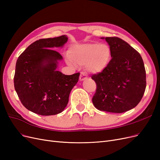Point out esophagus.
Listing matches in <instances>:
<instances>
[{"label": "esophagus", "instance_id": "obj_1", "mask_svg": "<svg viewBox=\"0 0 160 160\" xmlns=\"http://www.w3.org/2000/svg\"><path fill=\"white\" fill-rule=\"evenodd\" d=\"M87 75L85 73V72H81V75H80V77H79V80L81 81H83L85 79H87Z\"/></svg>", "mask_w": 160, "mask_h": 160}]
</instances>
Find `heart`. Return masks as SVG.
<instances>
[{
  "label": "heart",
  "mask_w": 160,
  "mask_h": 160,
  "mask_svg": "<svg viewBox=\"0 0 160 160\" xmlns=\"http://www.w3.org/2000/svg\"><path fill=\"white\" fill-rule=\"evenodd\" d=\"M111 56V48L105 43L77 44L71 47L67 61L70 65H85L91 73L99 74L107 68Z\"/></svg>",
  "instance_id": "b5f03b06"
}]
</instances>
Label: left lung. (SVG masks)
<instances>
[{"mask_svg":"<svg viewBox=\"0 0 160 160\" xmlns=\"http://www.w3.org/2000/svg\"><path fill=\"white\" fill-rule=\"evenodd\" d=\"M108 43L111 60L102 72L91 77L97 84L92 101L95 108L123 113L134 108L146 88V73L139 53L118 37H101Z\"/></svg>","mask_w":160,"mask_h":160,"instance_id":"left-lung-1","label":"left lung"}]
</instances>
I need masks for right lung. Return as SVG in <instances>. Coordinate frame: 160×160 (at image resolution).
Returning a JSON list of instances; mask_svg holds the SVG:
<instances>
[{"label":"right lung","instance_id":"1","mask_svg":"<svg viewBox=\"0 0 160 160\" xmlns=\"http://www.w3.org/2000/svg\"><path fill=\"white\" fill-rule=\"evenodd\" d=\"M68 37L64 35L42 38L28 46L18 57L14 77V89L22 104L41 115L61 113L79 72L67 75L58 71L62 57L55 48H62Z\"/></svg>","mask_w":160,"mask_h":160}]
</instances>
